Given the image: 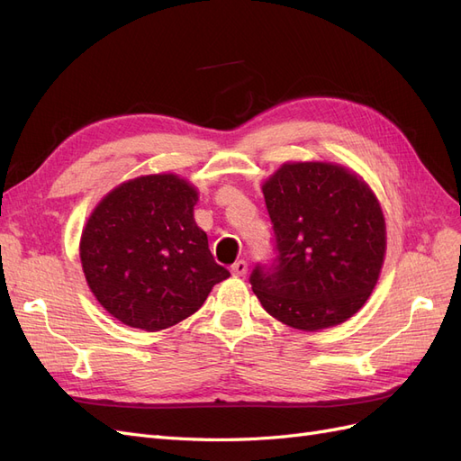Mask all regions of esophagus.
I'll list each match as a JSON object with an SVG mask.
<instances>
[{"label": "esophagus", "instance_id": "esophagus-1", "mask_svg": "<svg viewBox=\"0 0 461 461\" xmlns=\"http://www.w3.org/2000/svg\"><path fill=\"white\" fill-rule=\"evenodd\" d=\"M230 271H232V275H236V276H242V275L248 273V263H246L244 259H239V261H236V263L232 265Z\"/></svg>", "mask_w": 461, "mask_h": 461}]
</instances>
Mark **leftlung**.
Returning <instances> with one entry per match:
<instances>
[{"label":"left lung","mask_w":461,"mask_h":461,"mask_svg":"<svg viewBox=\"0 0 461 461\" xmlns=\"http://www.w3.org/2000/svg\"><path fill=\"white\" fill-rule=\"evenodd\" d=\"M273 225L271 263L249 285L285 325L319 330L364 305L379 278L386 229L364 180L329 163H286L263 185Z\"/></svg>","instance_id":"left-lung-1"}]
</instances>
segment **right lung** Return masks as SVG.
<instances>
[{"mask_svg": "<svg viewBox=\"0 0 461 461\" xmlns=\"http://www.w3.org/2000/svg\"><path fill=\"white\" fill-rule=\"evenodd\" d=\"M198 192L175 175L129 180L100 202L80 239L94 296L121 323L161 330L196 313L230 273L194 221Z\"/></svg>", "mask_w": 461, "mask_h": 461, "instance_id": "1", "label": "right lung"}]
</instances>
